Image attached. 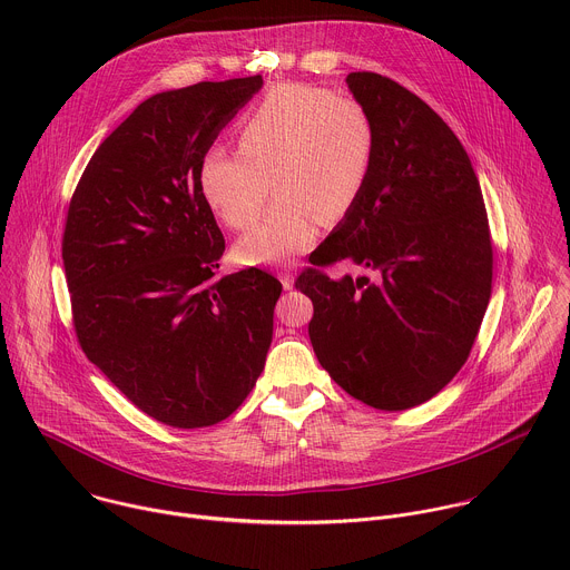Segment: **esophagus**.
I'll return each mask as SVG.
<instances>
[{"label": "esophagus", "mask_w": 570, "mask_h": 570, "mask_svg": "<svg viewBox=\"0 0 570 570\" xmlns=\"http://www.w3.org/2000/svg\"><path fill=\"white\" fill-rule=\"evenodd\" d=\"M279 282L286 291H291L293 288V273H279Z\"/></svg>", "instance_id": "esophagus-1"}]
</instances>
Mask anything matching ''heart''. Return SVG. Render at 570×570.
<instances>
[{
	"instance_id": "obj_1",
	"label": "heart",
	"mask_w": 570,
	"mask_h": 570,
	"mask_svg": "<svg viewBox=\"0 0 570 570\" xmlns=\"http://www.w3.org/2000/svg\"><path fill=\"white\" fill-rule=\"evenodd\" d=\"M376 126L354 97L304 83L275 86L236 128L238 153L212 148L200 187L232 229L250 227L273 185L277 205L243 236L246 266H282L308 253L320 223L343 220L361 200L376 161Z\"/></svg>"
}]
</instances>
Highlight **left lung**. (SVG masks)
<instances>
[{
    "label": "left lung",
    "mask_w": 570,
    "mask_h": 570,
    "mask_svg": "<svg viewBox=\"0 0 570 570\" xmlns=\"http://www.w3.org/2000/svg\"><path fill=\"white\" fill-rule=\"evenodd\" d=\"M347 86L376 126L374 171L295 288L313 302L308 336L330 376L372 409L409 411L469 358L492 295V232L471 159L442 117L374 71H352ZM343 261L375 282L323 273Z\"/></svg>",
    "instance_id": "8db88e82"
}]
</instances>
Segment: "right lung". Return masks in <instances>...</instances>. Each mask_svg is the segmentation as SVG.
<instances>
[{
  "mask_svg": "<svg viewBox=\"0 0 570 570\" xmlns=\"http://www.w3.org/2000/svg\"><path fill=\"white\" fill-rule=\"evenodd\" d=\"M262 76L159 92L92 155L69 200L62 264L80 350L148 417L227 420L253 392L282 284L218 277L225 238L200 165Z\"/></svg>",
  "mask_w": 570,
  "mask_h": 570,
  "instance_id": "obj_1",
  "label": "right lung"
}]
</instances>
